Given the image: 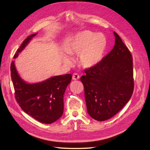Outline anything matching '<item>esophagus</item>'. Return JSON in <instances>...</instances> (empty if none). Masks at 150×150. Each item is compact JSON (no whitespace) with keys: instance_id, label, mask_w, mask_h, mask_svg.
<instances>
[{"instance_id":"obj_1","label":"esophagus","mask_w":150,"mask_h":150,"mask_svg":"<svg viewBox=\"0 0 150 150\" xmlns=\"http://www.w3.org/2000/svg\"><path fill=\"white\" fill-rule=\"evenodd\" d=\"M72 78H73V80H77L80 78V76H79V75L78 74V73H73Z\"/></svg>"}]
</instances>
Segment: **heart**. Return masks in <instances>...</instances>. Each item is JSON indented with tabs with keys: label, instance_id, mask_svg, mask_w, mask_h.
<instances>
[{
	"label": "heart",
	"instance_id": "b5f03b06",
	"mask_svg": "<svg viewBox=\"0 0 150 150\" xmlns=\"http://www.w3.org/2000/svg\"><path fill=\"white\" fill-rule=\"evenodd\" d=\"M106 47V39L102 34L85 30L75 35L72 45L68 50L69 54L79 55V63L85 68L93 67L100 62ZM67 63L71 59L65 57Z\"/></svg>",
	"mask_w": 150,
	"mask_h": 150
}]
</instances>
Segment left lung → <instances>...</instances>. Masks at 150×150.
<instances>
[{"mask_svg": "<svg viewBox=\"0 0 150 150\" xmlns=\"http://www.w3.org/2000/svg\"><path fill=\"white\" fill-rule=\"evenodd\" d=\"M115 45L103 59L85 70L84 86L87 112L98 121L116 115L130 99L134 83L132 55L120 36L114 32Z\"/></svg>", "mask_w": 150, "mask_h": 150, "instance_id": "obj_1", "label": "left lung"}]
</instances>
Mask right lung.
<instances>
[{
    "instance_id": "1",
    "label": "right lung",
    "mask_w": 150,
    "mask_h": 150,
    "mask_svg": "<svg viewBox=\"0 0 150 150\" xmlns=\"http://www.w3.org/2000/svg\"><path fill=\"white\" fill-rule=\"evenodd\" d=\"M36 34L30 35L24 40L14 58L18 55ZM11 71L15 98L23 111L44 124H52L62 116L63 95L71 80V75L55 76L41 83L28 84L18 74L14 61L11 63Z\"/></svg>"
}]
</instances>
